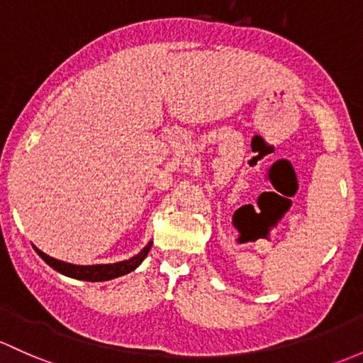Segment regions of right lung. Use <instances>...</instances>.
<instances>
[{"instance_id": "right-lung-1", "label": "right lung", "mask_w": 363, "mask_h": 363, "mask_svg": "<svg viewBox=\"0 0 363 363\" xmlns=\"http://www.w3.org/2000/svg\"><path fill=\"white\" fill-rule=\"evenodd\" d=\"M151 249V243L146 247L140 254H137L135 257L128 259V261L123 262H116V264H95V266H76V264H69V262H62L57 261V259L50 257V255L43 254L41 250H38V255L43 259L47 264H50L53 269H57L59 273L66 274V277L71 278H78V280H86V281H104V280H111V278H118L123 277V274L133 272L140 262L146 259L147 252Z\"/></svg>"}]
</instances>
